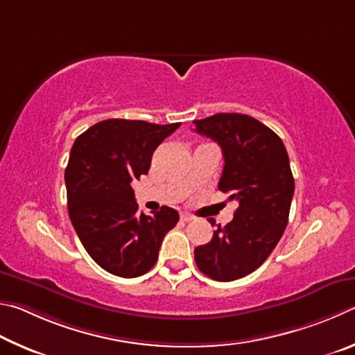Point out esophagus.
I'll use <instances>...</instances> for the list:
<instances>
[{"mask_svg": "<svg viewBox=\"0 0 355 355\" xmlns=\"http://www.w3.org/2000/svg\"><path fill=\"white\" fill-rule=\"evenodd\" d=\"M193 218H195V216L191 215V214H189V212H182V214H181V220H182V221H191Z\"/></svg>", "mask_w": 355, "mask_h": 355, "instance_id": "1", "label": "esophagus"}]
</instances>
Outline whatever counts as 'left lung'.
Returning a JSON list of instances; mask_svg holds the SVG:
<instances>
[{"instance_id":"1","label":"left lung","mask_w":355,"mask_h":355,"mask_svg":"<svg viewBox=\"0 0 355 355\" xmlns=\"http://www.w3.org/2000/svg\"><path fill=\"white\" fill-rule=\"evenodd\" d=\"M198 134L221 146L225 168L218 189L239 201L234 220L218 225L207 245L195 250L201 272L231 282L257 270L287 227L295 179L287 149L276 132L243 114H216L195 120ZM215 225V220H209Z\"/></svg>"}]
</instances>
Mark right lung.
Listing matches in <instances>:
<instances>
[{
	"label": "right lung",
	"mask_w": 355,
	"mask_h": 355,
	"mask_svg": "<svg viewBox=\"0 0 355 355\" xmlns=\"http://www.w3.org/2000/svg\"><path fill=\"white\" fill-rule=\"evenodd\" d=\"M181 123L104 120L73 143L65 168L68 214L89 256L120 277H139L157 262L179 214L164 206L139 214L132 182L146 174L153 153Z\"/></svg>",
	"instance_id": "1"
}]
</instances>
